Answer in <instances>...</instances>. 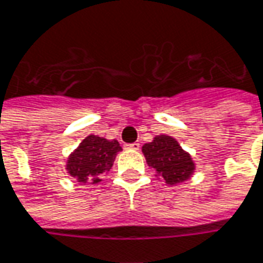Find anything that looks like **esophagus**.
<instances>
[{"mask_svg":"<svg viewBox=\"0 0 263 263\" xmlns=\"http://www.w3.org/2000/svg\"><path fill=\"white\" fill-rule=\"evenodd\" d=\"M125 149H134V151H137L139 149V144L137 142H132V144H125Z\"/></svg>","mask_w":263,"mask_h":263,"instance_id":"34e87169","label":"esophagus"}]
</instances>
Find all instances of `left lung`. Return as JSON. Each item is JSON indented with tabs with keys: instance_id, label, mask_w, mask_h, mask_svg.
<instances>
[{
	"instance_id": "obj_1",
	"label": "left lung",
	"mask_w": 263,
	"mask_h": 263,
	"mask_svg": "<svg viewBox=\"0 0 263 263\" xmlns=\"http://www.w3.org/2000/svg\"><path fill=\"white\" fill-rule=\"evenodd\" d=\"M142 153L148 165L157 170L158 177L167 184L183 183L193 174L194 162L192 157L171 137H155L153 142L142 146Z\"/></svg>"
}]
</instances>
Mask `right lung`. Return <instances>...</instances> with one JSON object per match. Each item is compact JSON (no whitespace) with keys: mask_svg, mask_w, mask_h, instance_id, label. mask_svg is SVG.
I'll return each instance as SVG.
<instances>
[{"mask_svg":"<svg viewBox=\"0 0 263 263\" xmlns=\"http://www.w3.org/2000/svg\"><path fill=\"white\" fill-rule=\"evenodd\" d=\"M121 149L122 148L117 139L108 141L96 135H89L69 157L67 171L80 183H99L102 176L112 168L114 160Z\"/></svg>","mask_w":263,"mask_h":263,"instance_id":"add662e5","label":"right lung"}]
</instances>
